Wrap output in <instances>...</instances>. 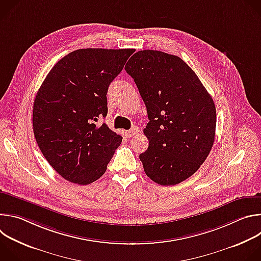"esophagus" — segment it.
Returning a JSON list of instances; mask_svg holds the SVG:
<instances>
[{
    "mask_svg": "<svg viewBox=\"0 0 261 261\" xmlns=\"http://www.w3.org/2000/svg\"><path fill=\"white\" fill-rule=\"evenodd\" d=\"M138 128L137 127H133L131 130H129V131H126L125 132V136L126 137H128V138H130V137H132V136H134V135H136L137 133H138Z\"/></svg>",
    "mask_w": 261,
    "mask_h": 261,
    "instance_id": "obj_1",
    "label": "esophagus"
}]
</instances>
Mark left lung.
Wrapping results in <instances>:
<instances>
[{"instance_id":"8db88e82","label":"left lung","mask_w":261,"mask_h":261,"mask_svg":"<svg viewBox=\"0 0 261 261\" xmlns=\"http://www.w3.org/2000/svg\"><path fill=\"white\" fill-rule=\"evenodd\" d=\"M125 67L145 104L147 150L139 155L155 182L172 186L195 173L215 139L216 107L195 72L179 57L140 50Z\"/></svg>"}]
</instances>
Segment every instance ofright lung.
<instances>
[{
  "label": "right lung",
  "instance_id": "obj_1",
  "mask_svg": "<svg viewBox=\"0 0 261 261\" xmlns=\"http://www.w3.org/2000/svg\"><path fill=\"white\" fill-rule=\"evenodd\" d=\"M134 49L85 48L61 59L36 95L33 130L40 151L65 179L89 185L101 177L122 136L105 123L106 94Z\"/></svg>",
  "mask_w": 261,
  "mask_h": 261
}]
</instances>
